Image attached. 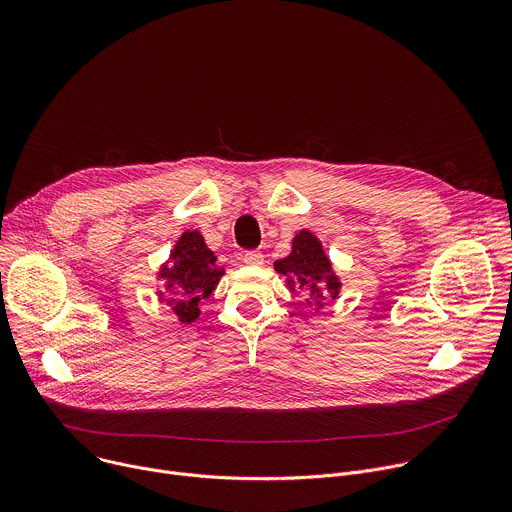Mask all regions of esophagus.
<instances>
[{
	"instance_id": "esophagus-1",
	"label": "esophagus",
	"mask_w": 512,
	"mask_h": 512,
	"mask_svg": "<svg viewBox=\"0 0 512 512\" xmlns=\"http://www.w3.org/2000/svg\"><path fill=\"white\" fill-rule=\"evenodd\" d=\"M243 261H245L247 265H251V267H259V265H263V255H261L259 251H247V253L243 255Z\"/></svg>"
}]
</instances>
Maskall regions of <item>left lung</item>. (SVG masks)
I'll return each instance as SVG.
<instances>
[{"label":"left lung","mask_w":512,"mask_h":512,"mask_svg":"<svg viewBox=\"0 0 512 512\" xmlns=\"http://www.w3.org/2000/svg\"><path fill=\"white\" fill-rule=\"evenodd\" d=\"M273 269L285 277V287L294 291H306L308 306H314V314L320 312L326 302H334L340 296L342 281L336 275L330 257L326 255L322 241L308 229H302L291 239V251L287 257L277 259Z\"/></svg>","instance_id":"obj_1"}]
</instances>
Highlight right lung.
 <instances>
[{
	"instance_id": "add662e5",
	"label": "right lung",
	"mask_w": 512,
	"mask_h": 512,
	"mask_svg": "<svg viewBox=\"0 0 512 512\" xmlns=\"http://www.w3.org/2000/svg\"><path fill=\"white\" fill-rule=\"evenodd\" d=\"M225 269L216 265V255L198 231H184L174 243L170 257L156 273L168 291V306L180 324H192L200 316V304L212 296ZM162 296V291H158Z\"/></svg>"
}]
</instances>
